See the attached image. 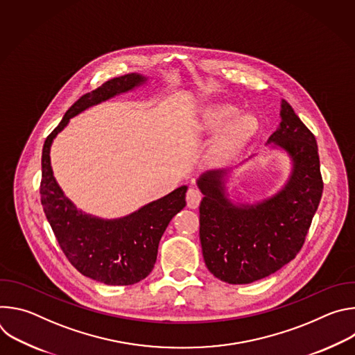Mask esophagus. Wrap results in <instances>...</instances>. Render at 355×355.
Returning <instances> with one entry per match:
<instances>
[{"label":"esophagus","mask_w":355,"mask_h":355,"mask_svg":"<svg viewBox=\"0 0 355 355\" xmlns=\"http://www.w3.org/2000/svg\"><path fill=\"white\" fill-rule=\"evenodd\" d=\"M185 198H187V207L191 208V209H195V208H198L199 202L202 199V193H200V191L198 188H189L187 191V196Z\"/></svg>","instance_id":"34e87169"}]
</instances>
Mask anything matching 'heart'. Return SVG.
Masks as SVG:
<instances>
[{
	"instance_id": "heart-1",
	"label": "heart",
	"mask_w": 355,
	"mask_h": 355,
	"mask_svg": "<svg viewBox=\"0 0 355 355\" xmlns=\"http://www.w3.org/2000/svg\"><path fill=\"white\" fill-rule=\"evenodd\" d=\"M230 104H209L200 111L196 129L202 133H219L214 143V156L219 162H229L247 146L257 130V122L248 114L237 115Z\"/></svg>"
}]
</instances>
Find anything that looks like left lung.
<instances>
[{
    "label": "left lung",
    "instance_id": "obj_1",
    "mask_svg": "<svg viewBox=\"0 0 355 355\" xmlns=\"http://www.w3.org/2000/svg\"><path fill=\"white\" fill-rule=\"evenodd\" d=\"M279 128L268 143L292 159V174L274 196L256 205H234L225 193V170L202 174L198 187L199 240L208 270L227 284L263 279L296 257L305 243L323 192L315 135L282 99Z\"/></svg>",
    "mask_w": 355,
    "mask_h": 355
}]
</instances>
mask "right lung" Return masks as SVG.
<instances>
[{"label": "right lung", "mask_w": 355, "mask_h": 355, "mask_svg": "<svg viewBox=\"0 0 355 355\" xmlns=\"http://www.w3.org/2000/svg\"><path fill=\"white\" fill-rule=\"evenodd\" d=\"M144 81L143 76L132 73L84 94L46 137L42 151L40 202L47 222L71 266L83 275L107 285H132L151 272L164 230L185 207L187 187L177 188L122 219H99L83 214L64 196L50 166V146L70 118Z\"/></svg>", "instance_id": "right-lung-1"}]
</instances>
